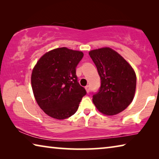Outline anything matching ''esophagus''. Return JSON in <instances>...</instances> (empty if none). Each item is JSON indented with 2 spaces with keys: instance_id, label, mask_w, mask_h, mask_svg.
Here are the masks:
<instances>
[{
  "instance_id": "1",
  "label": "esophagus",
  "mask_w": 159,
  "mask_h": 159,
  "mask_svg": "<svg viewBox=\"0 0 159 159\" xmlns=\"http://www.w3.org/2000/svg\"><path fill=\"white\" fill-rule=\"evenodd\" d=\"M85 90H86V92H87L88 93L90 92V86L89 85H87V86H85Z\"/></svg>"
}]
</instances>
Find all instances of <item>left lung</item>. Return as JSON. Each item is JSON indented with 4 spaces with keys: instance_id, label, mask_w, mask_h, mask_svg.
Returning a JSON list of instances; mask_svg holds the SVG:
<instances>
[{
    "instance_id": "obj_1",
    "label": "left lung",
    "mask_w": 159,
    "mask_h": 159,
    "mask_svg": "<svg viewBox=\"0 0 159 159\" xmlns=\"http://www.w3.org/2000/svg\"><path fill=\"white\" fill-rule=\"evenodd\" d=\"M89 55L101 79L99 92L93 96L94 104L104 115L119 114L133 100L137 83L135 72L130 64L111 48L90 50Z\"/></svg>"
}]
</instances>
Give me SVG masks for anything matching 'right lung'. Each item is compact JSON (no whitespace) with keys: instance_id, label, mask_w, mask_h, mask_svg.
<instances>
[{"instance_id":"add662e5","label":"right lung","mask_w":159,"mask_h":159,"mask_svg":"<svg viewBox=\"0 0 159 159\" xmlns=\"http://www.w3.org/2000/svg\"><path fill=\"white\" fill-rule=\"evenodd\" d=\"M83 57L81 51L55 48L45 53L34 66L31 77L34 98L49 116L63 120L76 112L86 94L76 74Z\"/></svg>"}]
</instances>
